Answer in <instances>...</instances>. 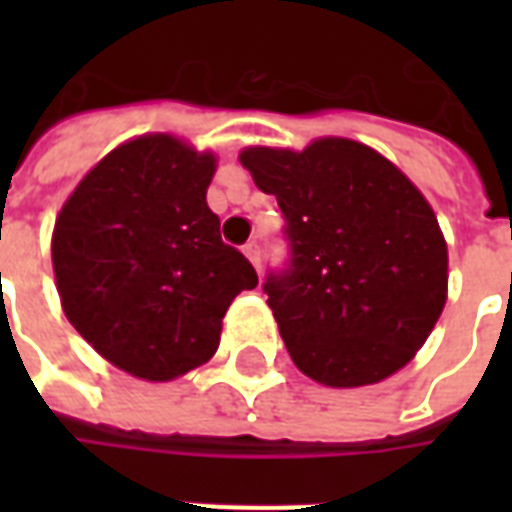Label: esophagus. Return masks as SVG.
I'll return each mask as SVG.
<instances>
[{
  "mask_svg": "<svg viewBox=\"0 0 512 512\" xmlns=\"http://www.w3.org/2000/svg\"><path fill=\"white\" fill-rule=\"evenodd\" d=\"M244 255H247L249 263L260 271V244H257V241H247V244H244Z\"/></svg>",
  "mask_w": 512,
  "mask_h": 512,
  "instance_id": "1",
  "label": "esophagus"
}]
</instances>
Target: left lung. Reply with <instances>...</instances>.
Listing matches in <instances>:
<instances>
[{
	"label": "left lung",
	"mask_w": 512,
	"mask_h": 512,
	"mask_svg": "<svg viewBox=\"0 0 512 512\" xmlns=\"http://www.w3.org/2000/svg\"><path fill=\"white\" fill-rule=\"evenodd\" d=\"M241 164L284 215L289 260L263 292L300 372L372 385L428 340L446 303V241L404 172L356 140L247 148Z\"/></svg>",
	"instance_id": "8db88e82"
}]
</instances>
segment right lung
<instances>
[{"label":"right lung","instance_id":"obj_1","mask_svg":"<svg viewBox=\"0 0 512 512\" xmlns=\"http://www.w3.org/2000/svg\"><path fill=\"white\" fill-rule=\"evenodd\" d=\"M215 156L170 135L130 140L76 185L52 233L68 321L100 356L164 382L209 361L233 297L257 287L207 207Z\"/></svg>","mask_w":512,"mask_h":512}]
</instances>
